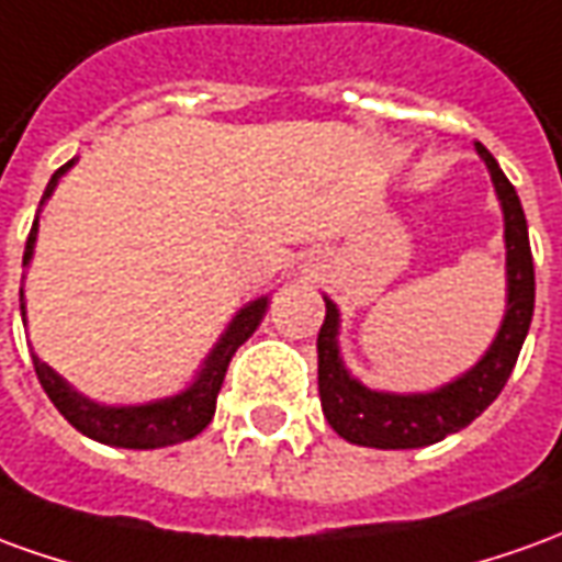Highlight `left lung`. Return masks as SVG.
<instances>
[{"label":"left lung","mask_w":562,"mask_h":562,"mask_svg":"<svg viewBox=\"0 0 562 562\" xmlns=\"http://www.w3.org/2000/svg\"><path fill=\"white\" fill-rule=\"evenodd\" d=\"M477 155L490 170L505 225V313L493 344L477 362L426 392H390L364 386L340 356V310L325 294V322L319 328V398L328 426L349 445L376 450H414L445 441L465 429L496 402L508 383L520 347L527 340L536 307V270L529 252L527 215L514 186L505 179L496 158L477 143Z\"/></svg>","instance_id":"left-lung-1"}]
</instances>
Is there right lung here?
Instances as JSON below:
<instances>
[{
  "label": "right lung",
  "instance_id": "obj_1",
  "mask_svg": "<svg viewBox=\"0 0 562 562\" xmlns=\"http://www.w3.org/2000/svg\"><path fill=\"white\" fill-rule=\"evenodd\" d=\"M76 167V158L69 164H63L60 170L50 176L48 188L42 194L45 206L54 194V188L60 186V179L66 172ZM35 237H38V213H35L33 231L26 237V252H23V268H30L35 252ZM270 294H261L249 304H243L234 319L227 322V328L222 337L215 340L213 349L206 352V359L198 368L194 380L188 383L186 390L176 392V395H164L155 402L143 404H105L93 402L85 392H78L66 376H60L48 362H42L33 352L35 374L42 390L48 392V398L54 407L60 411L63 417L69 419L81 435H88L93 441L109 447H127V450H155V447H170L182 445L188 438H194L200 431L210 426V419L215 414V398L222 390V380H225L227 362L237 349L252 337V331L261 325L265 313H268ZM21 316L26 325V301H23L21 289Z\"/></svg>",
  "mask_w": 562,
  "mask_h": 562
}]
</instances>
